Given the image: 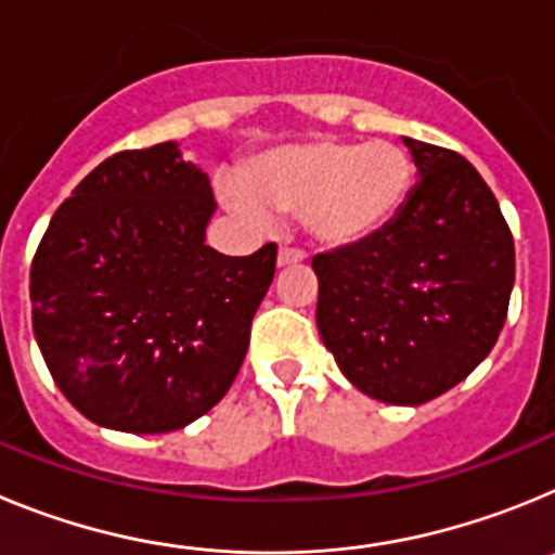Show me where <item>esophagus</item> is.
Instances as JSON below:
<instances>
[{
    "label": "esophagus",
    "instance_id": "obj_1",
    "mask_svg": "<svg viewBox=\"0 0 555 555\" xmlns=\"http://www.w3.org/2000/svg\"><path fill=\"white\" fill-rule=\"evenodd\" d=\"M300 261H306V253L297 247H281V253H278V267H294Z\"/></svg>",
    "mask_w": 555,
    "mask_h": 555
}]
</instances>
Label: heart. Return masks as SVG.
Wrapping results in <instances>:
<instances>
[{"instance_id": "b5f03b06", "label": "heart", "mask_w": 555, "mask_h": 555, "mask_svg": "<svg viewBox=\"0 0 555 555\" xmlns=\"http://www.w3.org/2000/svg\"><path fill=\"white\" fill-rule=\"evenodd\" d=\"M414 185V160L389 141H306L263 152L244 180L222 185L224 203L258 224L274 210L302 214L308 233L325 247H350L386 228Z\"/></svg>"}]
</instances>
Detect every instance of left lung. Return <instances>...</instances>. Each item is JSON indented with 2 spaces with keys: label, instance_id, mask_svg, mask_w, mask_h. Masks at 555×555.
Instances as JSON below:
<instances>
[{
  "label": "left lung",
  "instance_id": "left-lung-1",
  "mask_svg": "<svg viewBox=\"0 0 555 555\" xmlns=\"http://www.w3.org/2000/svg\"><path fill=\"white\" fill-rule=\"evenodd\" d=\"M420 180L364 242L313 255L317 327L356 389L420 405L461 384L506 322L514 238L492 189L444 146L403 139Z\"/></svg>",
  "mask_w": 555,
  "mask_h": 555
}]
</instances>
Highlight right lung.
<instances>
[{"label": "right lung", "instance_id": "right-lung-1", "mask_svg": "<svg viewBox=\"0 0 555 555\" xmlns=\"http://www.w3.org/2000/svg\"><path fill=\"white\" fill-rule=\"evenodd\" d=\"M210 180L175 141L102 160L29 269L33 333L68 403L102 428L169 434L228 395L278 247L205 244Z\"/></svg>", "mask_w": 555, "mask_h": 555}]
</instances>
